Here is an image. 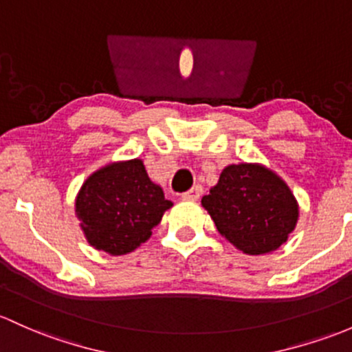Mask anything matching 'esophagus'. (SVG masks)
<instances>
[{
	"instance_id": "obj_1",
	"label": "esophagus",
	"mask_w": 352,
	"mask_h": 352,
	"mask_svg": "<svg viewBox=\"0 0 352 352\" xmlns=\"http://www.w3.org/2000/svg\"><path fill=\"white\" fill-rule=\"evenodd\" d=\"M201 192H203V188L199 186V184H196V186H192L190 191L183 192V195H181V198L183 199H198L199 196H201Z\"/></svg>"
}]
</instances>
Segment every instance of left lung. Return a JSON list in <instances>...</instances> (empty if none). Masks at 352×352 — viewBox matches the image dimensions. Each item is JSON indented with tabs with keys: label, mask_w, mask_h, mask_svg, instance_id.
Returning <instances> with one entry per match:
<instances>
[{
	"label": "left lung",
	"mask_w": 352,
	"mask_h": 352,
	"mask_svg": "<svg viewBox=\"0 0 352 352\" xmlns=\"http://www.w3.org/2000/svg\"><path fill=\"white\" fill-rule=\"evenodd\" d=\"M201 205L218 232L247 255L277 250L298 218L289 186L270 169L248 162L226 166Z\"/></svg>",
	"instance_id": "8db88e82"
}]
</instances>
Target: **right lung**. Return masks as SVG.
Listing matches in <instances>:
<instances>
[{"mask_svg":"<svg viewBox=\"0 0 352 352\" xmlns=\"http://www.w3.org/2000/svg\"><path fill=\"white\" fill-rule=\"evenodd\" d=\"M171 206L142 161L131 160L94 173L78 191L75 213L92 247L126 255L144 243Z\"/></svg>","mask_w":352,"mask_h":352,"instance_id":"add662e5","label":"right lung"}]
</instances>
